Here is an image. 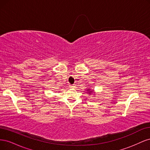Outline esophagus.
<instances>
[{
  "instance_id": "obj_1",
  "label": "esophagus",
  "mask_w": 150,
  "mask_h": 150,
  "mask_svg": "<svg viewBox=\"0 0 150 150\" xmlns=\"http://www.w3.org/2000/svg\"><path fill=\"white\" fill-rule=\"evenodd\" d=\"M69 87L71 88H75V85H74V84H70V85H69Z\"/></svg>"
}]
</instances>
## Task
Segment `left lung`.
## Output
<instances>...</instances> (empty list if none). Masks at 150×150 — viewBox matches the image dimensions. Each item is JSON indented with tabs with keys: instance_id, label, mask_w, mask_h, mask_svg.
<instances>
[{
	"instance_id": "left-lung-1",
	"label": "left lung",
	"mask_w": 150,
	"mask_h": 150,
	"mask_svg": "<svg viewBox=\"0 0 150 150\" xmlns=\"http://www.w3.org/2000/svg\"><path fill=\"white\" fill-rule=\"evenodd\" d=\"M87 91H89V90H88V89ZM91 92H92V91H91ZM89 94H90V93H89Z\"/></svg>"
}]
</instances>
